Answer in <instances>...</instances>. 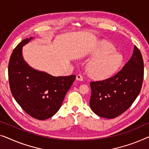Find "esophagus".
<instances>
[{"label": "esophagus", "instance_id": "esophagus-1", "mask_svg": "<svg viewBox=\"0 0 149 149\" xmlns=\"http://www.w3.org/2000/svg\"><path fill=\"white\" fill-rule=\"evenodd\" d=\"M76 79L77 81H82L83 80V77H82V76L81 75H79V74H78L76 76Z\"/></svg>", "mask_w": 149, "mask_h": 149}]
</instances>
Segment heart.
Instances as JSON below:
<instances>
[{"instance_id":"b5f03b06","label":"heart","mask_w":149,"mask_h":149,"mask_svg":"<svg viewBox=\"0 0 149 149\" xmlns=\"http://www.w3.org/2000/svg\"><path fill=\"white\" fill-rule=\"evenodd\" d=\"M94 57L88 62L86 71L90 77L96 79H106L112 77L121 67L123 56L116 52L113 44L103 41L91 53Z\"/></svg>"}]
</instances>
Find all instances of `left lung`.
Segmentation results:
<instances>
[{"instance_id": "left-lung-1", "label": "left lung", "mask_w": 149, "mask_h": 149, "mask_svg": "<svg viewBox=\"0 0 149 149\" xmlns=\"http://www.w3.org/2000/svg\"><path fill=\"white\" fill-rule=\"evenodd\" d=\"M144 63L136 46L123 70L105 80L92 81L90 106L97 116L114 118L128 109L139 96L143 84Z\"/></svg>"}]
</instances>
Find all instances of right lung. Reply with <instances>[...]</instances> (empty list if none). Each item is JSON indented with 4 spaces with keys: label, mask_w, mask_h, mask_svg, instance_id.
<instances>
[{
    "label": "right lung",
    "mask_w": 149,
    "mask_h": 149,
    "mask_svg": "<svg viewBox=\"0 0 149 149\" xmlns=\"http://www.w3.org/2000/svg\"><path fill=\"white\" fill-rule=\"evenodd\" d=\"M32 39L23 40L13 50L8 80L12 95L20 106L31 116L43 120L59 110L75 75L55 77L31 67L23 58V47Z\"/></svg>",
    "instance_id": "1"
}]
</instances>
